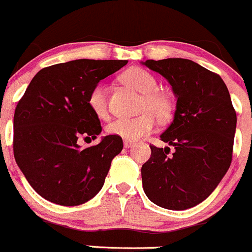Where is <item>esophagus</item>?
I'll return each mask as SVG.
<instances>
[{"label": "esophagus", "mask_w": 252, "mask_h": 252, "mask_svg": "<svg viewBox=\"0 0 252 252\" xmlns=\"http://www.w3.org/2000/svg\"><path fill=\"white\" fill-rule=\"evenodd\" d=\"M133 145H134V142H131V141H128V140L124 141V147H126V149H130Z\"/></svg>", "instance_id": "esophagus-1"}]
</instances>
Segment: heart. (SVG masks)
Here are the masks:
<instances>
[{"instance_id":"1","label":"heart","mask_w":252,"mask_h":252,"mask_svg":"<svg viewBox=\"0 0 252 252\" xmlns=\"http://www.w3.org/2000/svg\"><path fill=\"white\" fill-rule=\"evenodd\" d=\"M122 79L129 86L144 94L142 96V110L144 112L135 117H118L111 121L106 126V131L110 135L119 136L126 140H139L149 135L156 126V119L167 117L171 111V102L164 94L156 91L157 81L154 75L142 68H130L126 70ZM88 105L90 110L97 117L103 118L107 114V89L106 84L100 81L95 84L89 91Z\"/></svg>"}]
</instances>
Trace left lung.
Instances as JSON below:
<instances>
[{"label": "left lung", "instance_id": "1", "mask_svg": "<svg viewBox=\"0 0 252 252\" xmlns=\"http://www.w3.org/2000/svg\"><path fill=\"white\" fill-rule=\"evenodd\" d=\"M171 84L177 107L161 140L174 147H151L141 167L142 188L167 210L199 205L217 188L232 163L236 113L222 78L184 58L142 62Z\"/></svg>", "mask_w": 252, "mask_h": 252}]
</instances>
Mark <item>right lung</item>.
<instances>
[{
    "mask_svg": "<svg viewBox=\"0 0 252 252\" xmlns=\"http://www.w3.org/2000/svg\"><path fill=\"white\" fill-rule=\"evenodd\" d=\"M126 63L75 60L44 68L30 81L14 112L13 152L40 196L57 205L78 206L103 187L123 140L107 135L100 144L81 149L78 139H96L102 130L88 105L89 91Z\"/></svg>",
    "mask_w": 252,
    "mask_h": 252,
    "instance_id": "1",
    "label": "right lung"
}]
</instances>
